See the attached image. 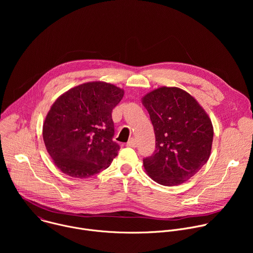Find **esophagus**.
<instances>
[{
    "label": "esophagus",
    "instance_id": "1",
    "mask_svg": "<svg viewBox=\"0 0 253 253\" xmlns=\"http://www.w3.org/2000/svg\"><path fill=\"white\" fill-rule=\"evenodd\" d=\"M137 143H136V140L134 138H131L128 142H127V146L129 147H136Z\"/></svg>",
    "mask_w": 253,
    "mask_h": 253
}]
</instances>
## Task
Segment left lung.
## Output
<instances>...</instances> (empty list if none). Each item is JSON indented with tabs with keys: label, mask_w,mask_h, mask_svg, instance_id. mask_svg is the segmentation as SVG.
<instances>
[{
	"label": "left lung",
	"mask_w": 253,
	"mask_h": 253,
	"mask_svg": "<svg viewBox=\"0 0 253 253\" xmlns=\"http://www.w3.org/2000/svg\"><path fill=\"white\" fill-rule=\"evenodd\" d=\"M154 127L156 150L143 159L155 182L182 184L208 161L213 126L194 97L177 87H160L142 98Z\"/></svg>",
	"instance_id": "8db88e82"
}]
</instances>
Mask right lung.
<instances>
[{
  "mask_svg": "<svg viewBox=\"0 0 253 253\" xmlns=\"http://www.w3.org/2000/svg\"><path fill=\"white\" fill-rule=\"evenodd\" d=\"M123 96V89L95 81L71 88L53 103L43 124V139L63 173L87 178L109 167L120 149L112 140V110Z\"/></svg>",
  "mask_w": 253,
  "mask_h": 253,
  "instance_id": "right-lung-1",
  "label": "right lung"
}]
</instances>
